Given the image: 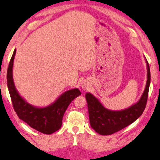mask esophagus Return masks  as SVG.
I'll use <instances>...</instances> for the list:
<instances>
[{
	"label": "esophagus",
	"instance_id": "obj_1",
	"mask_svg": "<svg viewBox=\"0 0 160 160\" xmlns=\"http://www.w3.org/2000/svg\"><path fill=\"white\" fill-rule=\"evenodd\" d=\"M82 88H83V90H84V91L88 90V88H89V84H88V82H83V83H82Z\"/></svg>",
	"mask_w": 160,
	"mask_h": 160
}]
</instances>
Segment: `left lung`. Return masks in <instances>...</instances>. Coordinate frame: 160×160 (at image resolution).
<instances>
[{
  "mask_svg": "<svg viewBox=\"0 0 160 160\" xmlns=\"http://www.w3.org/2000/svg\"><path fill=\"white\" fill-rule=\"evenodd\" d=\"M148 79L141 99L135 105L121 111H112L105 108L96 97L86 93L89 120L91 127L100 135H111L132 124L143 112L146 107L150 83V70L146 60Z\"/></svg>",
  "mask_w": 160,
  "mask_h": 160,
  "instance_id": "left-lung-1",
  "label": "left lung"
}]
</instances>
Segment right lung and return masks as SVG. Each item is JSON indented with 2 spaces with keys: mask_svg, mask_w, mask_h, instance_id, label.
Returning <instances> with one entry per match:
<instances>
[{
  "mask_svg": "<svg viewBox=\"0 0 160 160\" xmlns=\"http://www.w3.org/2000/svg\"><path fill=\"white\" fill-rule=\"evenodd\" d=\"M16 50H14L7 72L8 88L12 106L19 118L31 127L45 134H51L61 128L67 108L73 100L81 95L78 88L64 93L51 105L46 108L33 107L27 102L17 91L12 78V67Z\"/></svg>",
  "mask_w": 160,
  "mask_h": 160,
  "instance_id": "obj_1",
  "label": "right lung"
}]
</instances>
